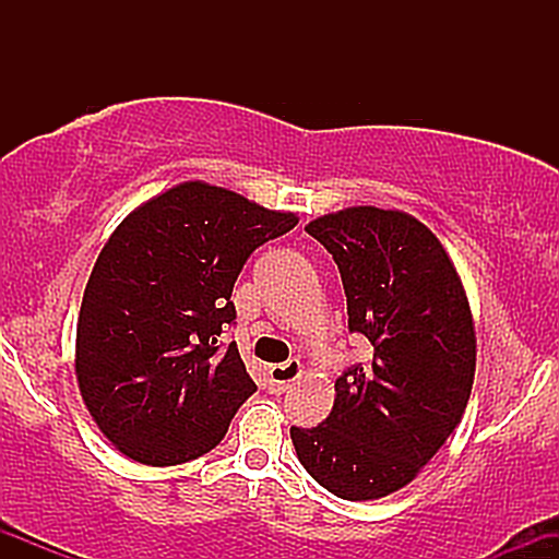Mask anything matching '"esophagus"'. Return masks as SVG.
Returning a JSON list of instances; mask_svg holds the SVG:
<instances>
[{
    "instance_id": "1",
    "label": "esophagus",
    "mask_w": 559,
    "mask_h": 559,
    "mask_svg": "<svg viewBox=\"0 0 559 559\" xmlns=\"http://www.w3.org/2000/svg\"><path fill=\"white\" fill-rule=\"evenodd\" d=\"M299 376H301L299 360L271 365V368H267V389H271V394H284V391L292 386Z\"/></svg>"
}]
</instances>
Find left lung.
I'll list each match as a JSON object with an SVG mask.
<instances>
[{
  "mask_svg": "<svg viewBox=\"0 0 559 559\" xmlns=\"http://www.w3.org/2000/svg\"><path fill=\"white\" fill-rule=\"evenodd\" d=\"M342 273L349 331L373 346L336 378L331 415L292 426L299 463L349 502L400 491L463 420L476 331L463 281L418 217L346 207L305 228Z\"/></svg>",
  "mask_w": 559,
  "mask_h": 559,
  "instance_id": "obj_1",
  "label": "left lung"
}]
</instances>
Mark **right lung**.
<instances>
[{
    "mask_svg": "<svg viewBox=\"0 0 559 559\" xmlns=\"http://www.w3.org/2000/svg\"><path fill=\"white\" fill-rule=\"evenodd\" d=\"M299 223L236 191L186 181L112 230L83 292L75 378L99 431L126 457L181 465L221 444L258 391L230 342L243 262Z\"/></svg>",
    "mask_w": 559,
    "mask_h": 559,
    "instance_id": "right-lung-1",
    "label": "right lung"
}]
</instances>
